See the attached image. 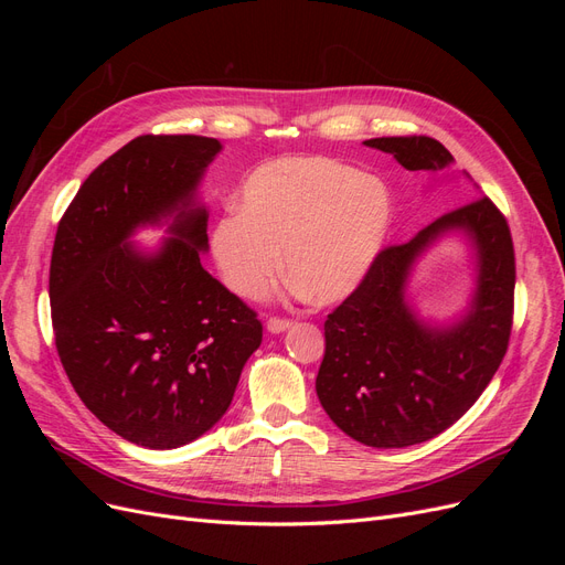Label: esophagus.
Here are the masks:
<instances>
[{
    "label": "esophagus",
    "mask_w": 565,
    "mask_h": 565,
    "mask_svg": "<svg viewBox=\"0 0 565 565\" xmlns=\"http://www.w3.org/2000/svg\"><path fill=\"white\" fill-rule=\"evenodd\" d=\"M289 324H292V322H289L287 318H268L266 320V330L270 334H280V332H285L289 328Z\"/></svg>",
    "instance_id": "obj_1"
}]
</instances>
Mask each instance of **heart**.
Listing matches in <instances>:
<instances>
[{
  "instance_id": "heart-1",
  "label": "heart",
  "mask_w": 565,
  "mask_h": 565,
  "mask_svg": "<svg viewBox=\"0 0 565 565\" xmlns=\"http://www.w3.org/2000/svg\"><path fill=\"white\" fill-rule=\"evenodd\" d=\"M393 218L382 179L320 156L278 158L243 183L237 212L212 228L221 280L241 299H259L285 273L318 303L347 299L386 245Z\"/></svg>"
}]
</instances>
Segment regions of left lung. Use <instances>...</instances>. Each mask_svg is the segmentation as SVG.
<instances>
[{
	"instance_id": "left-lung-1",
	"label": "left lung",
	"mask_w": 565,
	"mask_h": 565,
	"mask_svg": "<svg viewBox=\"0 0 565 565\" xmlns=\"http://www.w3.org/2000/svg\"><path fill=\"white\" fill-rule=\"evenodd\" d=\"M365 146L409 172L452 162L431 136H382ZM461 230L479 259L467 317L431 329L404 301L416 256L436 236ZM516 262L504 214L481 195L446 212L413 241L384 247L363 285L324 320V355L316 377L320 405L341 431L370 448H407L452 426L490 384L514 322Z\"/></svg>"
}]
</instances>
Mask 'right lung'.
<instances>
[{"instance_id":"1","label":"right lung","mask_w":565,"mask_h":565,"mask_svg":"<svg viewBox=\"0 0 565 565\" xmlns=\"http://www.w3.org/2000/svg\"><path fill=\"white\" fill-rule=\"evenodd\" d=\"M218 150L207 136H136L79 185L51 252L67 380L110 431L150 450L210 431L262 344V320L200 264L207 210L195 188ZM167 215L175 237L158 253L126 243Z\"/></svg>"}]
</instances>
